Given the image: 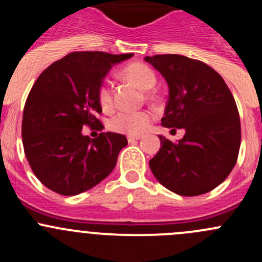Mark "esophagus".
Instances as JSON below:
<instances>
[{
  "label": "esophagus",
  "instance_id": "esophagus-1",
  "mask_svg": "<svg viewBox=\"0 0 262 262\" xmlns=\"http://www.w3.org/2000/svg\"><path fill=\"white\" fill-rule=\"evenodd\" d=\"M128 142H133V141H138V139L142 138V136H128Z\"/></svg>",
  "mask_w": 262,
  "mask_h": 262
}]
</instances>
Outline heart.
I'll list each match as a JSON object with an SVG mask.
<instances>
[{
	"label": "heart",
	"mask_w": 262,
	"mask_h": 262,
	"mask_svg": "<svg viewBox=\"0 0 262 262\" xmlns=\"http://www.w3.org/2000/svg\"><path fill=\"white\" fill-rule=\"evenodd\" d=\"M124 77L133 82L134 84L141 90H150L156 84V75L149 67L141 64V63H133L129 64L123 71ZM99 100L100 104L104 107H109L112 105V90L107 82L100 86L99 89ZM152 120V114L148 112H120L114 115L110 120L109 126L112 130L125 133L129 136L143 133L149 126Z\"/></svg>",
	"instance_id": "1"
}]
</instances>
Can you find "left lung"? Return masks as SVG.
<instances>
[{
    "label": "left lung",
    "instance_id": "1",
    "mask_svg": "<svg viewBox=\"0 0 262 262\" xmlns=\"http://www.w3.org/2000/svg\"><path fill=\"white\" fill-rule=\"evenodd\" d=\"M144 60L168 84L161 124L185 129L184 138L176 143L160 136L161 148L149 161L150 171L166 189L182 196L215 189L231 173L241 146L233 95L221 75L204 62L179 54H158Z\"/></svg>",
    "mask_w": 262,
    "mask_h": 262
}]
</instances>
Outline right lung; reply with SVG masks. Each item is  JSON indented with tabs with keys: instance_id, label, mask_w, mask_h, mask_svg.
<instances>
[{
	"instance_id": "1",
	"label": "right lung",
	"mask_w": 262,
	"mask_h": 262,
	"mask_svg": "<svg viewBox=\"0 0 262 262\" xmlns=\"http://www.w3.org/2000/svg\"><path fill=\"white\" fill-rule=\"evenodd\" d=\"M133 57L73 52L52 63L31 87L23 114V144L36 178L52 191L71 196L90 190L114 170L125 136L100 133L91 139L82 126L101 129L99 89L110 68Z\"/></svg>"
}]
</instances>
